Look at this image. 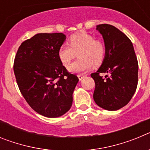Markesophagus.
<instances>
[{"mask_svg": "<svg viewBox=\"0 0 150 150\" xmlns=\"http://www.w3.org/2000/svg\"><path fill=\"white\" fill-rule=\"evenodd\" d=\"M77 76H78V78H79V80H82V79H83L86 76H84V75H82V74H79V75H78Z\"/></svg>", "mask_w": 150, "mask_h": 150, "instance_id": "esophagus-1", "label": "esophagus"}]
</instances>
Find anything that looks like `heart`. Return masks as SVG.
I'll return each instance as SVG.
<instances>
[{
	"label": "heart",
	"mask_w": 150,
	"mask_h": 150,
	"mask_svg": "<svg viewBox=\"0 0 150 150\" xmlns=\"http://www.w3.org/2000/svg\"><path fill=\"white\" fill-rule=\"evenodd\" d=\"M70 45L64 43L59 49V58L63 64L67 65L78 52L79 59L71 64L68 71L71 73H83L102 63L105 55V46L100 40L82 32L74 34L69 40Z\"/></svg>",
	"instance_id": "b5f03b06"
}]
</instances>
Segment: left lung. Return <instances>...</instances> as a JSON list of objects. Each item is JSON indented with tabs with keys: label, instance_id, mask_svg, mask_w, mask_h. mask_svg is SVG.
<instances>
[{
	"label": "left lung",
	"instance_id": "obj_1",
	"mask_svg": "<svg viewBox=\"0 0 150 150\" xmlns=\"http://www.w3.org/2000/svg\"><path fill=\"white\" fill-rule=\"evenodd\" d=\"M96 30L103 37L105 55L101 65L91 76L95 83L93 98L98 106L113 111L126 105L135 93L138 63L132 41L114 26L102 24ZM107 72L106 79L100 75Z\"/></svg>",
	"mask_w": 150,
	"mask_h": 150
}]
</instances>
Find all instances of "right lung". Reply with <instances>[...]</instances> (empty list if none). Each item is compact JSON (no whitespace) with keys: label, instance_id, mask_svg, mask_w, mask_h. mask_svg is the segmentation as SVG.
<instances>
[{"label":"right lung","instance_id":"add662e5","mask_svg":"<svg viewBox=\"0 0 150 150\" xmlns=\"http://www.w3.org/2000/svg\"><path fill=\"white\" fill-rule=\"evenodd\" d=\"M65 40L62 33L37 34L24 41L15 57L13 70L21 93L34 111L46 117H59L71 109L79 81L59 58Z\"/></svg>","mask_w":150,"mask_h":150}]
</instances>
